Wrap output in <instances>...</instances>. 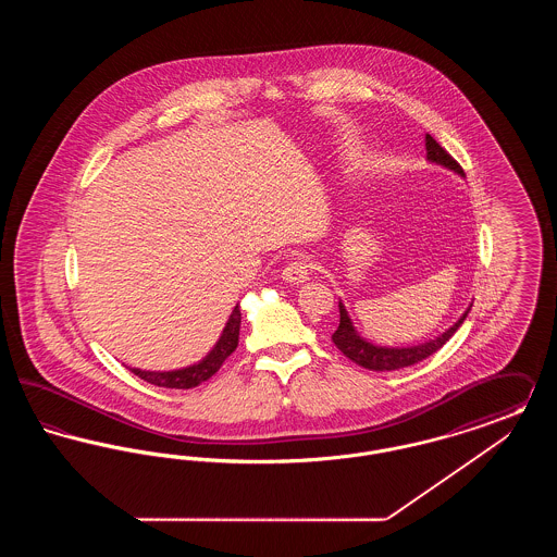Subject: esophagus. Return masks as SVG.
I'll use <instances>...</instances> for the list:
<instances>
[{
	"mask_svg": "<svg viewBox=\"0 0 557 557\" xmlns=\"http://www.w3.org/2000/svg\"><path fill=\"white\" fill-rule=\"evenodd\" d=\"M309 271H311V263L305 257H298V259H294L288 265L284 267L282 277H284V282L298 286V284H305L309 280Z\"/></svg>",
	"mask_w": 557,
	"mask_h": 557,
	"instance_id": "esophagus-1",
	"label": "esophagus"
}]
</instances>
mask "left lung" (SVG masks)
<instances>
[{"label":"left lung","instance_id":"8db88e82","mask_svg":"<svg viewBox=\"0 0 557 557\" xmlns=\"http://www.w3.org/2000/svg\"><path fill=\"white\" fill-rule=\"evenodd\" d=\"M425 159L434 162V164H441V166H445L449 171H455L457 175L463 177V169L457 164V160L453 159L449 152L428 133H425ZM338 309H341V323H338V330L332 334V341H334V345L338 346V350L345 352L350 361H355L357 366H361L366 370L395 371L400 370V368L416 366V363L424 361L425 357L434 355L438 348H443V345L449 341L450 336L459 330L463 319L468 318L472 305L441 336H436L434 341L422 343V345L413 346L373 345V343L366 341L355 330V325H352V321L348 318V311H346L343 300L338 302Z\"/></svg>","mask_w":557,"mask_h":557}]
</instances>
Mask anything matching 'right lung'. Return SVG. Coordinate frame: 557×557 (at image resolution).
Here are the masks:
<instances>
[{"mask_svg":"<svg viewBox=\"0 0 557 557\" xmlns=\"http://www.w3.org/2000/svg\"><path fill=\"white\" fill-rule=\"evenodd\" d=\"M239 321H242V313H239V305L234 307L232 315L227 319L216 345L212 346L211 352L189 366V368H182V370L173 371H146L137 370V368H129V370L139 375L141 380L154 384V386H162V388H194L202 382H207L211 375H214L219 368L223 366V361L236 350L239 338Z\"/></svg>","mask_w":557,"mask_h":557,"instance_id":"1","label":"right lung"}]
</instances>
